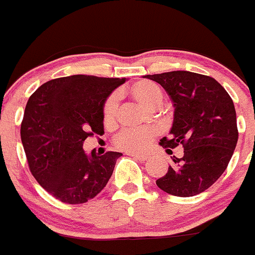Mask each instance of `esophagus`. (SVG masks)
<instances>
[{
	"instance_id": "34e87169",
	"label": "esophagus",
	"mask_w": 255,
	"mask_h": 255,
	"mask_svg": "<svg viewBox=\"0 0 255 255\" xmlns=\"http://www.w3.org/2000/svg\"><path fill=\"white\" fill-rule=\"evenodd\" d=\"M129 156H132L135 159H138V161H146L147 158H149V156L147 155H140V153H128Z\"/></svg>"
}]
</instances>
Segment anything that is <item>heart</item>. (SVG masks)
<instances>
[{
    "instance_id": "b5f03b06",
    "label": "heart",
    "mask_w": 255,
    "mask_h": 255,
    "mask_svg": "<svg viewBox=\"0 0 255 255\" xmlns=\"http://www.w3.org/2000/svg\"><path fill=\"white\" fill-rule=\"evenodd\" d=\"M136 103L145 108L156 109L163 100V91L157 83L150 80H140L125 91ZM105 122H113L117 113V97L111 96L104 104ZM159 134L155 127L140 128V129H125L117 134L114 139V144L120 150L128 153H140L152 144L153 139Z\"/></svg>"
}]
</instances>
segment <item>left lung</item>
Here are the masks:
<instances>
[{"instance_id":"obj_1","label":"left lung","mask_w":255,"mask_h":255,"mask_svg":"<svg viewBox=\"0 0 255 255\" xmlns=\"http://www.w3.org/2000/svg\"><path fill=\"white\" fill-rule=\"evenodd\" d=\"M166 89L174 103L170 136L159 145L167 152L183 145L184 156L156 184L167 194L190 197L212 186L228 167L237 139L236 111L225 88L213 77L190 71L146 75Z\"/></svg>"}]
</instances>
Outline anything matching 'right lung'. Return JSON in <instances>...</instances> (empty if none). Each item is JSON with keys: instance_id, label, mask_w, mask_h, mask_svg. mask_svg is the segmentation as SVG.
I'll return each mask as SVG.
<instances>
[{"instance_id": "right-lung-1", "label": "right lung", "mask_w": 255, "mask_h": 255, "mask_svg": "<svg viewBox=\"0 0 255 255\" xmlns=\"http://www.w3.org/2000/svg\"><path fill=\"white\" fill-rule=\"evenodd\" d=\"M126 78L74 75L38 87L25 106L20 136L33 178L57 200L80 205L104 189L121 152L87 155L83 141L104 134V103Z\"/></svg>"}]
</instances>
